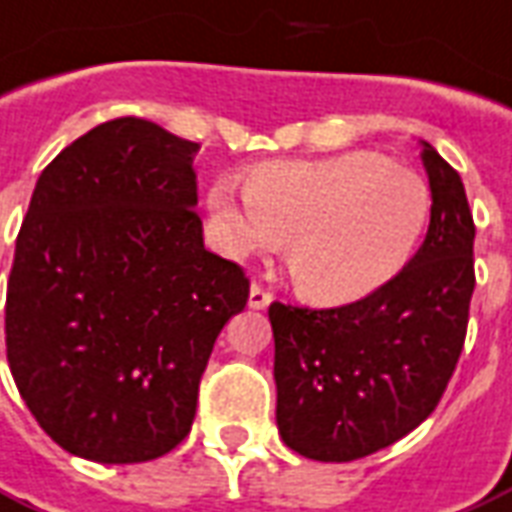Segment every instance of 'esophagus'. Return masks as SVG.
I'll return each instance as SVG.
<instances>
[{
    "label": "esophagus",
    "mask_w": 512,
    "mask_h": 512,
    "mask_svg": "<svg viewBox=\"0 0 512 512\" xmlns=\"http://www.w3.org/2000/svg\"><path fill=\"white\" fill-rule=\"evenodd\" d=\"M270 302H272L270 291H267L264 286H256V283H253L251 294H248V305H251L253 310H264Z\"/></svg>",
    "instance_id": "34e87169"
}]
</instances>
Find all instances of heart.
<instances>
[{
	"label": "heart",
	"instance_id": "heart-1",
	"mask_svg": "<svg viewBox=\"0 0 512 512\" xmlns=\"http://www.w3.org/2000/svg\"><path fill=\"white\" fill-rule=\"evenodd\" d=\"M245 199L237 207L224 191L210 197L229 251L288 240L291 280L318 305H348L397 278L432 213L426 180L370 151L261 167L245 180Z\"/></svg>",
	"mask_w": 512,
	"mask_h": 512
}]
</instances>
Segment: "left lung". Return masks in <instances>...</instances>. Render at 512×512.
I'll return each mask as SVG.
<instances>
[{
  "label": "left lung",
  "instance_id": "left-lung-1",
  "mask_svg": "<svg viewBox=\"0 0 512 512\" xmlns=\"http://www.w3.org/2000/svg\"><path fill=\"white\" fill-rule=\"evenodd\" d=\"M432 215L405 270L351 305L272 302L278 429L315 461H353L432 416L464 348L475 224L459 172L421 142Z\"/></svg>",
  "mask_w": 512,
  "mask_h": 512
}]
</instances>
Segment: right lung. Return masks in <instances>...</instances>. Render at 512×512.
Instances as JSON below:
<instances>
[{
  "label": "right lung",
  "instance_id": "right-lung-1",
  "mask_svg": "<svg viewBox=\"0 0 512 512\" xmlns=\"http://www.w3.org/2000/svg\"><path fill=\"white\" fill-rule=\"evenodd\" d=\"M197 142L115 118L42 169L7 280V361L53 443L134 464L191 432L245 272L205 248Z\"/></svg>",
  "mask_w": 512,
  "mask_h": 512
}]
</instances>
